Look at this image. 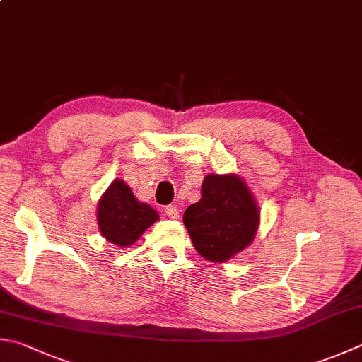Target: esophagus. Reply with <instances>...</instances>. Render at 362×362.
<instances>
[{
  "instance_id": "obj_1",
  "label": "esophagus",
  "mask_w": 362,
  "mask_h": 362,
  "mask_svg": "<svg viewBox=\"0 0 362 362\" xmlns=\"http://www.w3.org/2000/svg\"><path fill=\"white\" fill-rule=\"evenodd\" d=\"M165 214L170 217V219H180V209L176 206H167Z\"/></svg>"
}]
</instances>
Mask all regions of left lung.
<instances>
[{
    "label": "left lung",
    "mask_w": 362,
    "mask_h": 362,
    "mask_svg": "<svg viewBox=\"0 0 362 362\" xmlns=\"http://www.w3.org/2000/svg\"><path fill=\"white\" fill-rule=\"evenodd\" d=\"M195 250L211 263H225L249 247L260 227V208L240 175L204 176L202 199L182 216Z\"/></svg>",
    "instance_id": "1"
}]
</instances>
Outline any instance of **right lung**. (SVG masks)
<instances>
[{
	"label": "right lung",
	"instance_id": "1",
	"mask_svg": "<svg viewBox=\"0 0 362 362\" xmlns=\"http://www.w3.org/2000/svg\"><path fill=\"white\" fill-rule=\"evenodd\" d=\"M159 221L158 211L140 202L127 184L115 178L98 203V227L108 243L129 247Z\"/></svg>",
	"mask_w": 362,
	"mask_h": 362
}]
</instances>
